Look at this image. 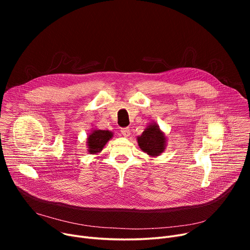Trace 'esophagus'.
Listing matches in <instances>:
<instances>
[{
	"label": "esophagus",
	"instance_id": "obj_1",
	"mask_svg": "<svg viewBox=\"0 0 250 250\" xmlns=\"http://www.w3.org/2000/svg\"><path fill=\"white\" fill-rule=\"evenodd\" d=\"M121 133L125 138H127L130 135V129L128 127H124L121 129Z\"/></svg>",
	"mask_w": 250,
	"mask_h": 250
}]
</instances>
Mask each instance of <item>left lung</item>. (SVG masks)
Segmentation results:
<instances>
[{"instance_id":"left-lung-1","label":"left lung","mask_w":250,"mask_h":250,"mask_svg":"<svg viewBox=\"0 0 250 250\" xmlns=\"http://www.w3.org/2000/svg\"><path fill=\"white\" fill-rule=\"evenodd\" d=\"M140 149L150 157L160 156L166 148L167 137L160 129L159 125L152 122L144 129L141 136L137 137Z\"/></svg>"}]
</instances>
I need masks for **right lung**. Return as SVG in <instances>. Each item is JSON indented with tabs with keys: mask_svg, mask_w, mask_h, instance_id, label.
I'll return each mask as SVG.
<instances>
[{
	"mask_svg": "<svg viewBox=\"0 0 250 250\" xmlns=\"http://www.w3.org/2000/svg\"><path fill=\"white\" fill-rule=\"evenodd\" d=\"M113 133L110 130L93 128L87 137V151L91 155H97L102 151L107 142L112 139Z\"/></svg>",
	"mask_w": 250,
	"mask_h": 250,
	"instance_id": "1",
	"label": "right lung"
}]
</instances>
